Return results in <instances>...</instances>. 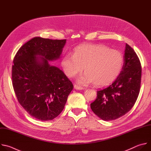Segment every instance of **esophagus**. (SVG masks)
<instances>
[{
    "mask_svg": "<svg viewBox=\"0 0 151 151\" xmlns=\"http://www.w3.org/2000/svg\"><path fill=\"white\" fill-rule=\"evenodd\" d=\"M74 88H75V89H76V90H84V88H83V87H80V86H78V85H76V84L74 85Z\"/></svg>",
    "mask_w": 151,
    "mask_h": 151,
    "instance_id": "34e87169",
    "label": "esophagus"
}]
</instances>
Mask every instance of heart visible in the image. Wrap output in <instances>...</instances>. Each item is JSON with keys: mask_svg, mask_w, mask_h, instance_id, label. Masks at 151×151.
Returning a JSON list of instances; mask_svg holds the SVG:
<instances>
[{"mask_svg": "<svg viewBox=\"0 0 151 151\" xmlns=\"http://www.w3.org/2000/svg\"><path fill=\"white\" fill-rule=\"evenodd\" d=\"M124 57L116 50L103 44L85 45L76 48L72 54L64 56L61 65L65 74L75 77L84 68L85 73L78 82L83 85L94 83L97 87L108 85L119 75L123 66Z\"/></svg>", "mask_w": 151, "mask_h": 151, "instance_id": "heart-1", "label": "heart"}]
</instances>
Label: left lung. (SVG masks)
<instances>
[{"instance_id":"obj_1","label":"left lung","mask_w":151,"mask_h":151,"mask_svg":"<svg viewBox=\"0 0 151 151\" xmlns=\"http://www.w3.org/2000/svg\"><path fill=\"white\" fill-rule=\"evenodd\" d=\"M124 66L118 78L109 86L97 91L91 109L100 118L111 121L122 116L134 105L141 83L142 67L134 50L126 44Z\"/></svg>"}]
</instances>
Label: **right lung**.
I'll list each match as a JSON object with an SVG mask.
<instances>
[{"label": "right lung", "mask_w": 151, "mask_h": 151, "mask_svg": "<svg viewBox=\"0 0 151 151\" xmlns=\"http://www.w3.org/2000/svg\"><path fill=\"white\" fill-rule=\"evenodd\" d=\"M66 42L35 37L14 57L12 82L15 96L24 110L37 119L49 121L58 116L73 88L63 72L48 62L60 58Z\"/></svg>", "instance_id": "right-lung-1"}]
</instances>
